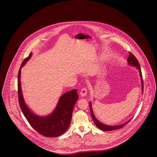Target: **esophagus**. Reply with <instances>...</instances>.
<instances>
[{
	"instance_id": "obj_1",
	"label": "esophagus",
	"mask_w": 157,
	"mask_h": 157,
	"mask_svg": "<svg viewBox=\"0 0 157 157\" xmlns=\"http://www.w3.org/2000/svg\"><path fill=\"white\" fill-rule=\"evenodd\" d=\"M87 92H88V90L86 88H83L82 90H81V92H80V95L81 96L83 97H85L86 95L87 94Z\"/></svg>"
}]
</instances>
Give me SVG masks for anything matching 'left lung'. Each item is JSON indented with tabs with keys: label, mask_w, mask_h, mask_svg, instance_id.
<instances>
[{
	"label": "left lung",
	"mask_w": 157,
	"mask_h": 157,
	"mask_svg": "<svg viewBox=\"0 0 157 157\" xmlns=\"http://www.w3.org/2000/svg\"><path fill=\"white\" fill-rule=\"evenodd\" d=\"M127 61L128 62V63H129L130 65H132L133 66H135L137 67L140 72V75H141V80H142V90H144V82H143V78H142V72H141V67H140V65L138 62V60L135 58L134 55L131 52L129 53V56L128 57V59ZM90 113H91V117L92 118V119L94 120V124L96 125V126L100 129L102 131H113V130H115V129H118L121 128L122 127L125 126L128 122H129V121L131 120H129L128 121H127V122L120 125H117V126H109V125H105L104 124L100 122L99 121H98L96 118L95 117L93 111L92 109V106H91V103L90 104Z\"/></svg>",
	"instance_id": "obj_1"
}]
</instances>
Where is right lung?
I'll return each instance as SVG.
<instances>
[{
	"label": "right lung",
	"instance_id": "obj_1",
	"mask_svg": "<svg viewBox=\"0 0 157 157\" xmlns=\"http://www.w3.org/2000/svg\"><path fill=\"white\" fill-rule=\"evenodd\" d=\"M32 53L23 61L18 72L17 94L20 108L24 116L32 127L40 134L47 137H56L63 134L69 127L72 120V111L78 95L77 90L67 92L60 98L56 109L48 117H40L33 114L25 104L23 98L21 86V67L29 59Z\"/></svg>",
	"mask_w": 157,
	"mask_h": 157
}]
</instances>
